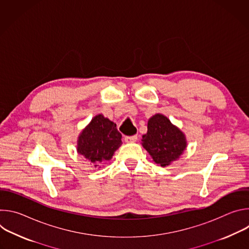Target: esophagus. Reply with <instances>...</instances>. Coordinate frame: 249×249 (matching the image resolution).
<instances>
[{"label": "esophagus", "mask_w": 249, "mask_h": 249, "mask_svg": "<svg viewBox=\"0 0 249 249\" xmlns=\"http://www.w3.org/2000/svg\"><path fill=\"white\" fill-rule=\"evenodd\" d=\"M138 139V135H133V136H126L125 141L127 143H133V142H136Z\"/></svg>", "instance_id": "obj_1"}]
</instances>
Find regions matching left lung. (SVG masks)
I'll return each instance as SVG.
<instances>
[{"instance_id": "left-lung-1", "label": "left lung", "mask_w": 249, "mask_h": 249, "mask_svg": "<svg viewBox=\"0 0 249 249\" xmlns=\"http://www.w3.org/2000/svg\"><path fill=\"white\" fill-rule=\"evenodd\" d=\"M142 138V145L154 161L161 166L178 159L186 148L184 134L161 114H156L149 119L148 132Z\"/></svg>"}]
</instances>
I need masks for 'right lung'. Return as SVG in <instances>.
Returning a JSON list of instances; mask_svg holds the SVG:
<instances>
[{"label":"right lung","mask_w":249,"mask_h":249,"mask_svg":"<svg viewBox=\"0 0 249 249\" xmlns=\"http://www.w3.org/2000/svg\"><path fill=\"white\" fill-rule=\"evenodd\" d=\"M121 138L122 135L118 132L116 124L102 114H98L81 133L77 150L94 166H97L112 158L122 144Z\"/></svg>","instance_id":"1"}]
</instances>
